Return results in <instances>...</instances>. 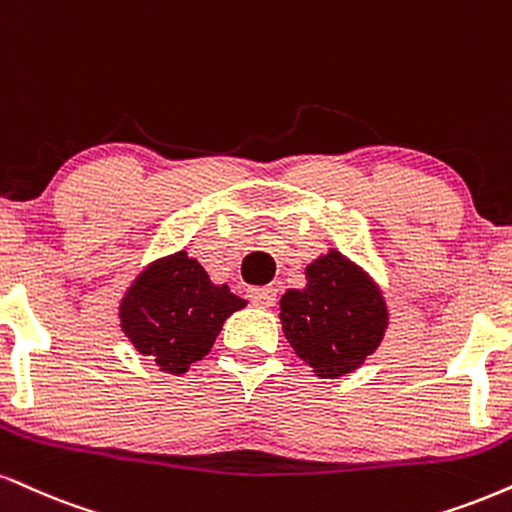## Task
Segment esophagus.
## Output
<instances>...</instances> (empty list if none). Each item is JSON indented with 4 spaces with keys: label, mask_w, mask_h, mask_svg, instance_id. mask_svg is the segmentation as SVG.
<instances>
[{
    "label": "esophagus",
    "mask_w": 512,
    "mask_h": 512,
    "mask_svg": "<svg viewBox=\"0 0 512 512\" xmlns=\"http://www.w3.org/2000/svg\"><path fill=\"white\" fill-rule=\"evenodd\" d=\"M248 298H250V303L257 305V307H274L276 305V291L272 286L250 288Z\"/></svg>",
    "instance_id": "1"
}]
</instances>
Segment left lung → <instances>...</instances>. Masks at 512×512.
Wrapping results in <instances>:
<instances>
[{
  "mask_svg": "<svg viewBox=\"0 0 512 512\" xmlns=\"http://www.w3.org/2000/svg\"><path fill=\"white\" fill-rule=\"evenodd\" d=\"M307 286L281 298L283 334L317 377L336 379L372 355L386 329L379 288L341 252L307 267Z\"/></svg>",
  "mask_w": 512,
  "mask_h": 512,
  "instance_id": "8db88e82",
  "label": "left lung"
}]
</instances>
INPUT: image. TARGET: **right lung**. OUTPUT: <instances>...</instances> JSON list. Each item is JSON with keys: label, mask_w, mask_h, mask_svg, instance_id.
I'll return each instance as SVG.
<instances>
[{"label": "right lung", "mask_w": 512, "mask_h": 512, "mask_svg": "<svg viewBox=\"0 0 512 512\" xmlns=\"http://www.w3.org/2000/svg\"><path fill=\"white\" fill-rule=\"evenodd\" d=\"M245 300L209 281L200 262L186 252L152 264L121 303V329L135 350L155 357L169 374L188 372L217 341L226 317Z\"/></svg>", "instance_id": "add662e5"}]
</instances>
